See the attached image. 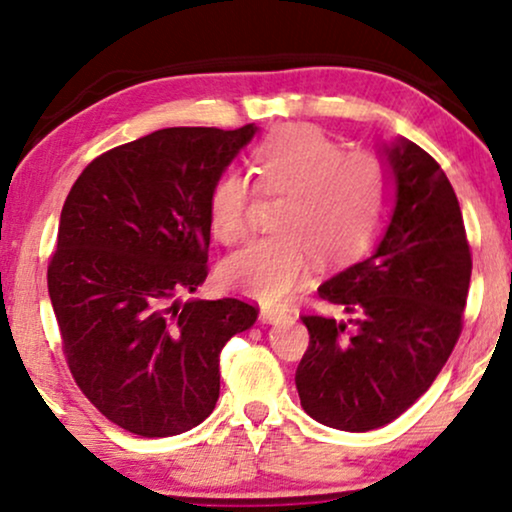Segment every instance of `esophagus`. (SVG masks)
Masks as SVG:
<instances>
[{
    "instance_id": "obj_1",
    "label": "esophagus",
    "mask_w": 512,
    "mask_h": 512,
    "mask_svg": "<svg viewBox=\"0 0 512 512\" xmlns=\"http://www.w3.org/2000/svg\"><path fill=\"white\" fill-rule=\"evenodd\" d=\"M261 319L265 324H279V321L289 319V312L282 307H261Z\"/></svg>"
}]
</instances>
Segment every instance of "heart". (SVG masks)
I'll use <instances>...</instances> for the list:
<instances>
[{"instance_id":"obj_1","label":"heart","mask_w":512,"mask_h":512,"mask_svg":"<svg viewBox=\"0 0 512 512\" xmlns=\"http://www.w3.org/2000/svg\"><path fill=\"white\" fill-rule=\"evenodd\" d=\"M263 193H284L275 226L282 233L247 244L223 263L228 289L261 303H284L303 284L317 254L321 263L345 261L370 240L382 219L389 179L382 160L342 146L314 125H286L251 153ZM249 179L226 172L209 195V226L221 242L247 233Z\"/></svg>"}]
</instances>
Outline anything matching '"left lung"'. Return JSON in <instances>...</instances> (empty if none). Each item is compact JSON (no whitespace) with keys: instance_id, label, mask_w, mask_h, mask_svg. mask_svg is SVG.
Masks as SVG:
<instances>
[{"instance_id":"obj_1","label":"left lung","mask_w":512,"mask_h":512,"mask_svg":"<svg viewBox=\"0 0 512 512\" xmlns=\"http://www.w3.org/2000/svg\"><path fill=\"white\" fill-rule=\"evenodd\" d=\"M377 153L394 186L387 228L317 289L347 317H303L310 347L296 370L307 415L352 433L394 422L431 387L459 340L473 268L459 200L436 160L405 137Z\"/></svg>"}]
</instances>
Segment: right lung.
Listing matches in <instances>:
<instances>
[{"label":"right lung","instance_id":"add662e5","mask_svg":"<svg viewBox=\"0 0 512 512\" xmlns=\"http://www.w3.org/2000/svg\"><path fill=\"white\" fill-rule=\"evenodd\" d=\"M165 128L95 158L69 191L48 296L76 384L109 422L177 436L212 415L219 356L258 310L181 303L207 279L209 195L256 135Z\"/></svg>","mask_w":512,"mask_h":512}]
</instances>
